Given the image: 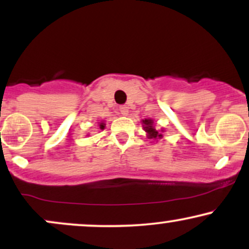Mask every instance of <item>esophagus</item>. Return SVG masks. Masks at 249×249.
I'll list each match as a JSON object with an SVG mask.
<instances>
[{"label": "esophagus", "mask_w": 249, "mask_h": 249, "mask_svg": "<svg viewBox=\"0 0 249 249\" xmlns=\"http://www.w3.org/2000/svg\"><path fill=\"white\" fill-rule=\"evenodd\" d=\"M119 112H121L123 116H127V113H128V107H126V105H122V107H119Z\"/></svg>", "instance_id": "esophagus-1"}]
</instances>
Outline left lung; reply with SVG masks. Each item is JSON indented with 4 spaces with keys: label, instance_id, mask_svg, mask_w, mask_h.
<instances>
[{
    "label": "left lung",
    "instance_id": "8db88e82",
    "mask_svg": "<svg viewBox=\"0 0 249 249\" xmlns=\"http://www.w3.org/2000/svg\"><path fill=\"white\" fill-rule=\"evenodd\" d=\"M142 128L147 134V138L148 139H153V141L158 142V139H161L164 137V128H161L160 131H158L156 128V124H154L153 119L147 118V119H142Z\"/></svg>",
    "mask_w": 249,
    "mask_h": 249
}]
</instances>
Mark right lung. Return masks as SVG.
Returning a JSON list of instances; mask_svg holds the SVG:
<instances>
[{"label": "right lung", "instance_id": "obj_1", "mask_svg": "<svg viewBox=\"0 0 249 249\" xmlns=\"http://www.w3.org/2000/svg\"><path fill=\"white\" fill-rule=\"evenodd\" d=\"M98 126H99V128H101V130H104V127H105V122H104V121L99 122V123H98Z\"/></svg>", "mask_w": 249, "mask_h": 249}]
</instances>
